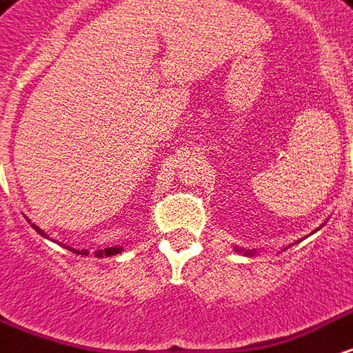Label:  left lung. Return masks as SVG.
<instances>
[{"label":"left lung","mask_w":353,"mask_h":353,"mask_svg":"<svg viewBox=\"0 0 353 353\" xmlns=\"http://www.w3.org/2000/svg\"><path fill=\"white\" fill-rule=\"evenodd\" d=\"M237 250H239V249H237ZM243 252H245V254H247V256H249V254H250V256H252V254H254V252H252V250H243Z\"/></svg>","instance_id":"8db88e82"}]
</instances>
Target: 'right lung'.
<instances>
[{
    "instance_id": "obj_1",
    "label": "right lung",
    "mask_w": 353,
    "mask_h": 353,
    "mask_svg": "<svg viewBox=\"0 0 353 353\" xmlns=\"http://www.w3.org/2000/svg\"><path fill=\"white\" fill-rule=\"evenodd\" d=\"M31 226L37 230L39 234H41V236H43V237H48V236H46V234H44L43 230L39 228V226H35V224H31ZM74 252H77V254H83V256H88V254H90L88 250H74ZM106 252H116V254H117V252H121V247H114V249H112V250L106 249ZM97 256H103V250H101V252H97Z\"/></svg>"
}]
</instances>
